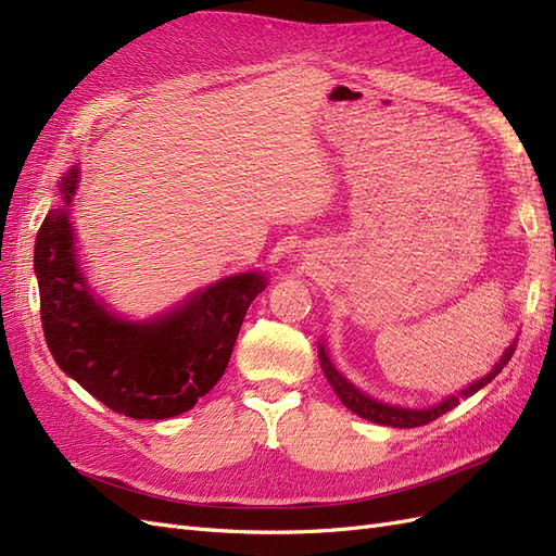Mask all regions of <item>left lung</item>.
<instances>
[{"label": "left lung", "instance_id": "1", "mask_svg": "<svg viewBox=\"0 0 556 556\" xmlns=\"http://www.w3.org/2000/svg\"><path fill=\"white\" fill-rule=\"evenodd\" d=\"M319 355V366H323L325 371V378L329 380V384L333 387L336 396L341 399V403L345 408H350L355 415L368 419V422H376V425H382V427H396V429H413V427H422V425H429L433 422L435 417L445 415L447 410H452L454 406H459L462 399H468L473 396L478 390H482V387L486 382H492L501 371L503 366H506L510 362V357L515 355V341L506 348V352H503V357L494 364V368L490 374H486L484 378H480L478 382L468 384L466 390H462L459 394L454 396H447L445 401L435 403V406L431 408H422V410H410V408H399V406H390V403H382V401H376L371 396H366L364 392H359L355 384L348 382L339 371H336L333 364L329 362V355L325 352V345H319L317 350Z\"/></svg>", "mask_w": 556, "mask_h": 556}]
</instances>
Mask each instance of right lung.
Returning <instances> with one entry per match:
<instances>
[{
  "label": "right lung",
  "mask_w": 556,
  "mask_h": 556,
  "mask_svg": "<svg viewBox=\"0 0 556 556\" xmlns=\"http://www.w3.org/2000/svg\"><path fill=\"white\" fill-rule=\"evenodd\" d=\"M58 188L64 204L48 211L35 245L50 355L83 390L121 415L166 419L190 410L223 378L245 311L266 288L264 274L223 278L172 313L129 323L94 296L76 262L70 215L76 164Z\"/></svg>",
  "instance_id": "add662e5"
}]
</instances>
